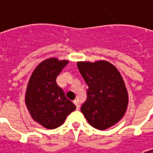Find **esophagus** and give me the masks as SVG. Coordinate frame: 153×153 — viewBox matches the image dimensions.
I'll use <instances>...</instances> for the list:
<instances>
[{"mask_svg":"<svg viewBox=\"0 0 153 153\" xmlns=\"http://www.w3.org/2000/svg\"><path fill=\"white\" fill-rule=\"evenodd\" d=\"M74 103L75 104V106H76L77 109H78V110L79 109L80 106H79V102H78L77 100H74Z\"/></svg>","mask_w":153,"mask_h":153,"instance_id":"obj_1","label":"esophagus"}]
</instances>
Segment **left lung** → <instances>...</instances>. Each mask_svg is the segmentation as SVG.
Here are the masks:
<instances>
[{
  "label": "left lung",
  "instance_id": "left-lung-1",
  "mask_svg": "<svg viewBox=\"0 0 153 153\" xmlns=\"http://www.w3.org/2000/svg\"><path fill=\"white\" fill-rule=\"evenodd\" d=\"M77 65L88 86L81 112L94 128L111 127L121 120L128 106V92L121 74L106 60L80 61Z\"/></svg>",
  "mask_w": 153,
  "mask_h": 153
}]
</instances>
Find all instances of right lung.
<instances>
[{
  "label": "right lung",
  "mask_w": 153,
  "mask_h": 153,
  "mask_svg": "<svg viewBox=\"0 0 153 153\" xmlns=\"http://www.w3.org/2000/svg\"><path fill=\"white\" fill-rule=\"evenodd\" d=\"M69 60L49 58L41 62L32 74L25 94V104L33 120L49 129L63 124L76 109L57 85L56 78Z\"/></svg>",
  "instance_id": "right-lung-1"
}]
</instances>
